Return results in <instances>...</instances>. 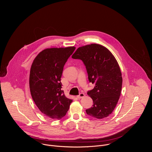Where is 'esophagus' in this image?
Listing matches in <instances>:
<instances>
[{
  "label": "esophagus",
  "instance_id": "obj_1",
  "mask_svg": "<svg viewBox=\"0 0 152 152\" xmlns=\"http://www.w3.org/2000/svg\"><path fill=\"white\" fill-rule=\"evenodd\" d=\"M84 96H85V94H84V93H81L79 95L77 96V98H78V99H81V98H83L84 97Z\"/></svg>",
  "mask_w": 152,
  "mask_h": 152
}]
</instances>
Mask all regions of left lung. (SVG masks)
Segmentation results:
<instances>
[{
  "instance_id": "1",
  "label": "left lung",
  "mask_w": 152,
  "mask_h": 152,
  "mask_svg": "<svg viewBox=\"0 0 152 152\" xmlns=\"http://www.w3.org/2000/svg\"><path fill=\"white\" fill-rule=\"evenodd\" d=\"M72 58L83 61L89 82L95 84L87 92L94 104L86 110L87 114L96 119L107 118L115 108L122 89V73L116 58L108 48L97 44L78 48Z\"/></svg>"
}]
</instances>
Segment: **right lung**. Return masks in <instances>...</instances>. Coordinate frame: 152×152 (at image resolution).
<instances>
[{
    "mask_svg": "<svg viewBox=\"0 0 152 152\" xmlns=\"http://www.w3.org/2000/svg\"><path fill=\"white\" fill-rule=\"evenodd\" d=\"M75 47L46 48L34 58L31 66L29 86L31 95L40 110L48 118H63L72 99L61 90L63 68Z\"/></svg>",
    "mask_w": 152,
    "mask_h": 152,
    "instance_id": "right-lung-1",
    "label": "right lung"
}]
</instances>
